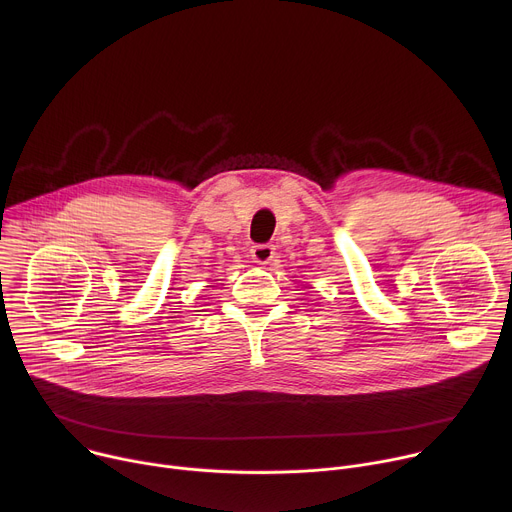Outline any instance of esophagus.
<instances>
[{"instance_id":"esophagus-1","label":"esophagus","mask_w":512,"mask_h":512,"mask_svg":"<svg viewBox=\"0 0 512 512\" xmlns=\"http://www.w3.org/2000/svg\"><path fill=\"white\" fill-rule=\"evenodd\" d=\"M275 255V247L273 245H255L251 249V259L257 263V265H267Z\"/></svg>"}]
</instances>
